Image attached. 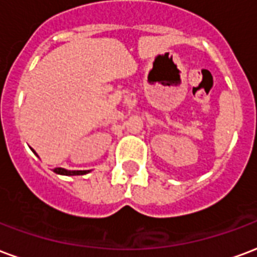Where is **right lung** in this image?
Listing matches in <instances>:
<instances>
[{"label": "right lung", "instance_id": "right-lung-1", "mask_svg": "<svg viewBox=\"0 0 257 257\" xmlns=\"http://www.w3.org/2000/svg\"><path fill=\"white\" fill-rule=\"evenodd\" d=\"M54 173L62 174V176H83L85 173H88V170H66V169H62V167H56Z\"/></svg>", "mask_w": 257, "mask_h": 257}]
</instances>
